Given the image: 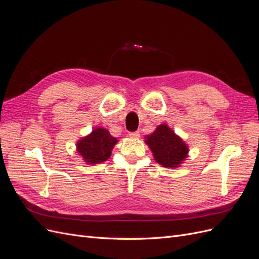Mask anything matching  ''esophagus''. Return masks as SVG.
<instances>
[{"instance_id": "1", "label": "esophagus", "mask_w": 259, "mask_h": 259, "mask_svg": "<svg viewBox=\"0 0 259 259\" xmlns=\"http://www.w3.org/2000/svg\"><path fill=\"white\" fill-rule=\"evenodd\" d=\"M128 136L132 138H138L140 136V134H139V132H130Z\"/></svg>"}]
</instances>
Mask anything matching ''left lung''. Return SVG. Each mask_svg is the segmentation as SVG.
<instances>
[{
  "label": "left lung",
  "mask_w": 259,
  "mask_h": 259,
  "mask_svg": "<svg viewBox=\"0 0 259 259\" xmlns=\"http://www.w3.org/2000/svg\"><path fill=\"white\" fill-rule=\"evenodd\" d=\"M146 144L153 152L154 160L165 167H178L188 153L186 144L166 124H161L153 134L147 136Z\"/></svg>",
  "instance_id": "1"
}]
</instances>
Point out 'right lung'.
<instances>
[{
  "label": "right lung",
  "instance_id": "1",
  "mask_svg": "<svg viewBox=\"0 0 259 259\" xmlns=\"http://www.w3.org/2000/svg\"><path fill=\"white\" fill-rule=\"evenodd\" d=\"M116 143V138L109 134L106 128L98 127L94 130L92 134L81 139L76 148L85 162L96 164L110 158L111 150Z\"/></svg>",
  "mask_w": 259,
  "mask_h": 259
}]
</instances>
